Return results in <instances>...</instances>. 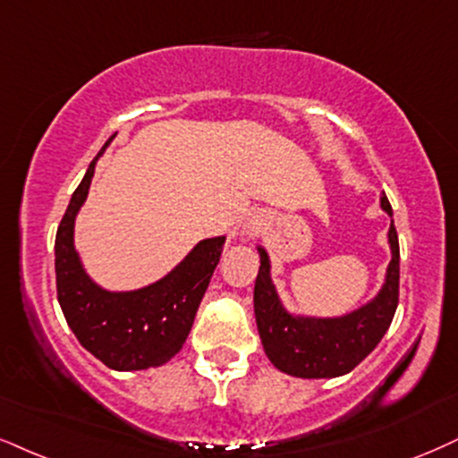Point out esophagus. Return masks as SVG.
<instances>
[{
	"label": "esophagus",
	"instance_id": "obj_1",
	"mask_svg": "<svg viewBox=\"0 0 458 458\" xmlns=\"http://www.w3.org/2000/svg\"><path fill=\"white\" fill-rule=\"evenodd\" d=\"M265 225H267V220H265V214H252L250 218L246 220L244 225V233L248 235V238H252V235H257L259 231H261Z\"/></svg>",
	"mask_w": 458,
	"mask_h": 458
}]
</instances>
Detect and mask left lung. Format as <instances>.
Segmentation results:
<instances>
[{
    "mask_svg": "<svg viewBox=\"0 0 458 458\" xmlns=\"http://www.w3.org/2000/svg\"><path fill=\"white\" fill-rule=\"evenodd\" d=\"M380 206L393 216L385 193ZM388 244L393 259L380 293L354 312L335 318L291 314L276 293L267 252L257 248L261 257L255 282L257 327L265 354L280 371L297 377H337L352 371L380 344L399 303V240L393 223Z\"/></svg>",
    "mask_w": 458,
    "mask_h": 458,
    "instance_id": "1",
    "label": "left lung"
}]
</instances>
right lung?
I'll list each match as a JSON object with an SVG mask.
<instances>
[{
    "instance_id": "obj_1",
    "label": "right lung",
    "mask_w": 458,
    "mask_h": 458,
    "mask_svg": "<svg viewBox=\"0 0 458 458\" xmlns=\"http://www.w3.org/2000/svg\"><path fill=\"white\" fill-rule=\"evenodd\" d=\"M112 140L114 135L91 161L56 229V299L73 335L93 357L110 369L135 371L159 367L180 352L218 265L225 235L201 240L165 278L144 289L114 293L95 284L73 248V223L98 159Z\"/></svg>"
}]
</instances>
